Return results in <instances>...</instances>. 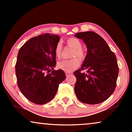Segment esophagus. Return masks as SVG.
Returning a JSON list of instances; mask_svg holds the SVG:
<instances>
[{"label":"esophagus","instance_id":"1","mask_svg":"<svg viewBox=\"0 0 132 132\" xmlns=\"http://www.w3.org/2000/svg\"><path fill=\"white\" fill-rule=\"evenodd\" d=\"M72 72H65L66 76H69L70 75H72Z\"/></svg>","mask_w":132,"mask_h":132}]
</instances>
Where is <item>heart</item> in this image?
<instances>
[{
  "mask_svg": "<svg viewBox=\"0 0 132 132\" xmlns=\"http://www.w3.org/2000/svg\"><path fill=\"white\" fill-rule=\"evenodd\" d=\"M67 44L70 47L74 49L72 54V57H78L80 59H83L85 57V54L82 50V44L78 39L76 38H70L67 39ZM62 47L61 43H58L55 47L54 53L57 58H60L61 56ZM77 57L71 59L69 60H63L57 63V67L65 72H72L80 65V61Z\"/></svg>",
  "mask_w": 132,
  "mask_h": 132,
  "instance_id": "b5f03b06",
  "label": "heart"
}]
</instances>
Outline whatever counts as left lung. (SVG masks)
Instances as JSON below:
<instances>
[{"instance_id":"left-lung-1","label":"left lung","mask_w":132,"mask_h":132,"mask_svg":"<svg viewBox=\"0 0 132 132\" xmlns=\"http://www.w3.org/2000/svg\"><path fill=\"white\" fill-rule=\"evenodd\" d=\"M75 36L83 40L88 50L81 69L74 72L77 78L76 96L85 104L103 103L111 96L116 87L119 67L115 54L95 32H77ZM84 69L87 73L81 72Z\"/></svg>"}]
</instances>
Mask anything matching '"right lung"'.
I'll use <instances>...</instances> for the list:
<instances>
[{"mask_svg": "<svg viewBox=\"0 0 132 132\" xmlns=\"http://www.w3.org/2000/svg\"><path fill=\"white\" fill-rule=\"evenodd\" d=\"M59 40L54 34L39 35L26 41L18 51L15 65L17 84L32 103L44 104L52 100L66 78L63 70H54V50Z\"/></svg>", "mask_w": 132, "mask_h": 132, "instance_id": "1", "label": "right lung"}]
</instances>
